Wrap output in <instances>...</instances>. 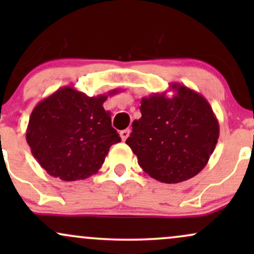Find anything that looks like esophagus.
<instances>
[{
    "label": "esophagus",
    "mask_w": 254,
    "mask_h": 254,
    "mask_svg": "<svg viewBox=\"0 0 254 254\" xmlns=\"http://www.w3.org/2000/svg\"><path fill=\"white\" fill-rule=\"evenodd\" d=\"M129 135H130V130L129 129H125L123 131H121V137H122V139H123V141H127V138L129 137Z\"/></svg>",
    "instance_id": "esophagus-1"
}]
</instances>
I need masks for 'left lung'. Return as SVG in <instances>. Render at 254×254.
<instances>
[{"label":"left lung","mask_w":254,"mask_h":254,"mask_svg":"<svg viewBox=\"0 0 254 254\" xmlns=\"http://www.w3.org/2000/svg\"><path fill=\"white\" fill-rule=\"evenodd\" d=\"M142 98V117L133 121L127 144L151 178L166 184L185 182L208 164L216 147L220 125L203 95L184 84Z\"/></svg>","instance_id":"obj_1"}]
</instances>
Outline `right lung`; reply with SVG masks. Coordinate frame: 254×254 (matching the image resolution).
<instances>
[{"mask_svg": "<svg viewBox=\"0 0 254 254\" xmlns=\"http://www.w3.org/2000/svg\"><path fill=\"white\" fill-rule=\"evenodd\" d=\"M118 92L88 97L65 86L37 104L30 116L26 141L48 174L75 182L100 170L111 145L121 142L103 106L109 95Z\"/></svg>", "mask_w": 254, "mask_h": 254, "instance_id": "add662e5", "label": "right lung"}]
</instances>
